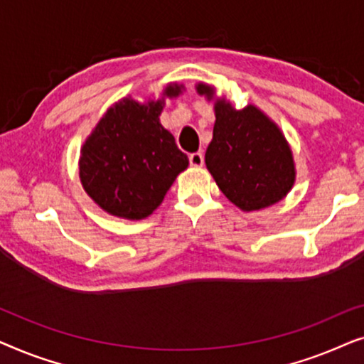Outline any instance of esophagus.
<instances>
[{
  "label": "esophagus",
  "mask_w": 364,
  "mask_h": 364,
  "mask_svg": "<svg viewBox=\"0 0 364 364\" xmlns=\"http://www.w3.org/2000/svg\"><path fill=\"white\" fill-rule=\"evenodd\" d=\"M188 162L192 167H202L203 166V154L202 152H193L188 156Z\"/></svg>",
  "instance_id": "34e87169"
}]
</instances>
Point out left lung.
Returning a JSON list of instances; mask_svg holds the SVG:
<instances>
[{
    "label": "left lung",
    "mask_w": 364,
    "mask_h": 364,
    "mask_svg": "<svg viewBox=\"0 0 364 364\" xmlns=\"http://www.w3.org/2000/svg\"><path fill=\"white\" fill-rule=\"evenodd\" d=\"M197 92L213 97V87L203 82ZM213 107L205 164L223 196L245 212L280 202L295 183L293 154L280 129L255 106L238 111L222 97Z\"/></svg>",
    "instance_id": "obj_1"
}]
</instances>
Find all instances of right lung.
Instances as JSON below:
<instances>
[{
    "label": "right lung",
    "instance_id": "obj_1",
    "mask_svg": "<svg viewBox=\"0 0 364 364\" xmlns=\"http://www.w3.org/2000/svg\"><path fill=\"white\" fill-rule=\"evenodd\" d=\"M181 91L178 84H168L164 96L176 97ZM162 107L164 99L141 104L124 97L107 109L84 142L81 183L111 215L127 220L149 217L188 166L187 156L159 121Z\"/></svg>",
    "mask_w": 364,
    "mask_h": 364
}]
</instances>
